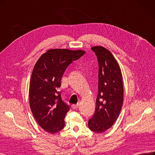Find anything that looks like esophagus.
I'll return each mask as SVG.
<instances>
[{
    "instance_id": "esophagus-1",
    "label": "esophagus",
    "mask_w": 155,
    "mask_h": 155,
    "mask_svg": "<svg viewBox=\"0 0 155 155\" xmlns=\"http://www.w3.org/2000/svg\"><path fill=\"white\" fill-rule=\"evenodd\" d=\"M78 106H79V104H72V108L73 109H76V108H78Z\"/></svg>"
}]
</instances>
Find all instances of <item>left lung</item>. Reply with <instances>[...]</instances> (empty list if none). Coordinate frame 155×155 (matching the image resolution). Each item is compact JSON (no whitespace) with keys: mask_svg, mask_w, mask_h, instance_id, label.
Returning a JSON list of instances; mask_svg holds the SVG:
<instances>
[{"mask_svg":"<svg viewBox=\"0 0 155 155\" xmlns=\"http://www.w3.org/2000/svg\"><path fill=\"white\" fill-rule=\"evenodd\" d=\"M91 49L99 64L98 94L95 113L88 124L90 130L101 133L118 118L123 103V84L120 67L111 53L101 46Z\"/></svg>","mask_w":155,"mask_h":155,"instance_id":"left-lung-1","label":"left lung"}]
</instances>
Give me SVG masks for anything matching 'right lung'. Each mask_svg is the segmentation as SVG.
I'll return each mask as SVG.
<instances>
[{
  "label": "right lung",
  "instance_id": "right-lung-1",
  "mask_svg": "<svg viewBox=\"0 0 155 155\" xmlns=\"http://www.w3.org/2000/svg\"><path fill=\"white\" fill-rule=\"evenodd\" d=\"M84 52L51 49L42 54L35 64L29 84V104L38 124L48 133L53 134L65 126L64 119L70 107L62 100L58 88L67 67Z\"/></svg>",
  "mask_w": 155,
  "mask_h": 155
}]
</instances>
